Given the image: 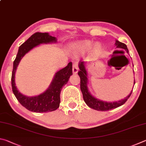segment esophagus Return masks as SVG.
I'll list each match as a JSON object with an SVG mask.
<instances>
[{
  "label": "esophagus",
  "instance_id": "esophagus-1",
  "mask_svg": "<svg viewBox=\"0 0 146 146\" xmlns=\"http://www.w3.org/2000/svg\"><path fill=\"white\" fill-rule=\"evenodd\" d=\"M79 70L78 63L77 62H74L73 63V68H72V72L73 74H77Z\"/></svg>",
  "mask_w": 146,
  "mask_h": 146
}]
</instances>
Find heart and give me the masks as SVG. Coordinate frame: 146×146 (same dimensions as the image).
<instances>
[{
    "label": "heart",
    "instance_id": "1",
    "mask_svg": "<svg viewBox=\"0 0 146 146\" xmlns=\"http://www.w3.org/2000/svg\"><path fill=\"white\" fill-rule=\"evenodd\" d=\"M92 43L90 41H81V42L75 43L72 45L70 47V51L75 54H79L88 52L92 47ZM99 49H100V46L96 45L95 50H99Z\"/></svg>",
    "mask_w": 146,
    "mask_h": 146
}]
</instances>
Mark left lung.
I'll return each mask as SVG.
<instances>
[{"label": "left lung", "instance_id": "left-lung-1", "mask_svg": "<svg viewBox=\"0 0 146 146\" xmlns=\"http://www.w3.org/2000/svg\"><path fill=\"white\" fill-rule=\"evenodd\" d=\"M115 45L117 48H124L126 50V52L128 53V49H127V46L124 43L120 42L119 41L116 40L115 42ZM85 64L86 62L82 61L81 62L80 61L79 63V67H80V70L78 72V75L80 77L81 83H80V88L81 92L83 94V99L85 101V103L90 107V108L96 110L98 111H108L110 110L111 109L116 108L117 107H119L124 104L127 101V99L131 96L132 93V91L131 92L128 96L126 98H125L121 100L115 101V102H106L101 100H99L96 98H94L93 96H92L90 92L88 90V78H87V72H86V69L85 68ZM135 83V81H134V85Z\"/></svg>", "mask_w": 146, "mask_h": 146}]
</instances>
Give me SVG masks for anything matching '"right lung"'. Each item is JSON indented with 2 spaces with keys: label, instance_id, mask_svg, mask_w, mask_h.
<instances>
[{
  "label": "right lung",
  "instance_id": "add662e5",
  "mask_svg": "<svg viewBox=\"0 0 146 146\" xmlns=\"http://www.w3.org/2000/svg\"><path fill=\"white\" fill-rule=\"evenodd\" d=\"M57 39L47 33H36L20 46L17 57L13 62L11 75L12 90L17 100L22 105L31 111L45 113L56 110L60 106V93L63 86L67 83L70 76L72 75V63H68L65 68L55 74L52 81L47 90L40 95L28 97L23 95L15 86V75L21 59L33 48L42 43H56Z\"/></svg>",
  "mask_w": 146,
  "mask_h": 146
}]
</instances>
